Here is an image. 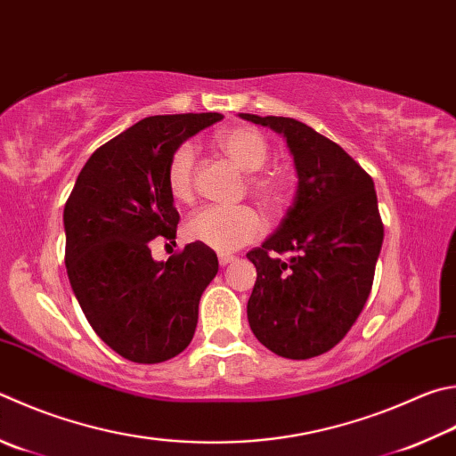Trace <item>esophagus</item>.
I'll return each mask as SVG.
<instances>
[{
	"mask_svg": "<svg viewBox=\"0 0 456 456\" xmlns=\"http://www.w3.org/2000/svg\"><path fill=\"white\" fill-rule=\"evenodd\" d=\"M233 261H235V256H233V255H229V253H219V265H221V267H225V265L233 263Z\"/></svg>",
	"mask_w": 456,
	"mask_h": 456,
	"instance_id": "34e87169",
	"label": "esophagus"
}]
</instances>
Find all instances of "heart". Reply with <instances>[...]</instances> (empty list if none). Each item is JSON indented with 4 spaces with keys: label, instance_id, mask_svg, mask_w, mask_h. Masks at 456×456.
Here are the masks:
<instances>
[{
    "label": "heart",
    "instance_id": "1",
    "mask_svg": "<svg viewBox=\"0 0 456 456\" xmlns=\"http://www.w3.org/2000/svg\"><path fill=\"white\" fill-rule=\"evenodd\" d=\"M219 147L229 159L247 173H256L269 159V143L259 131L251 127L225 129L217 135ZM195 147L183 143L173 151L167 165V187L175 201L187 203L193 197ZM253 191L267 203L281 200V185L275 179L255 177ZM265 231V221L253 207H221L209 205L193 213L185 223V235L195 243L211 247L215 251H235L255 241Z\"/></svg>",
    "mask_w": 456,
    "mask_h": 456
}]
</instances>
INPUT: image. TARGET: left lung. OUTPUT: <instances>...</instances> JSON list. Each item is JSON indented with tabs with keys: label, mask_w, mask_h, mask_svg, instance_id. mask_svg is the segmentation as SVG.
Listing matches in <instances>:
<instances>
[{
	"label": "left lung",
	"mask_w": 456,
	"mask_h": 456,
	"mask_svg": "<svg viewBox=\"0 0 456 456\" xmlns=\"http://www.w3.org/2000/svg\"><path fill=\"white\" fill-rule=\"evenodd\" d=\"M239 118L283 135L297 175L285 219L247 253L256 269L247 319L279 357H317L349 333L369 299L383 247L375 183L343 147L301 121ZM277 252L294 256L283 262Z\"/></svg>",
	"instance_id": "obj_1"
}]
</instances>
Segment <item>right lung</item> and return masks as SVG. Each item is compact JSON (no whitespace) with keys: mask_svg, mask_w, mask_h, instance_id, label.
<instances>
[{"mask_svg":"<svg viewBox=\"0 0 456 456\" xmlns=\"http://www.w3.org/2000/svg\"><path fill=\"white\" fill-rule=\"evenodd\" d=\"M221 113L153 115L89 157L63 209L65 267L81 311L103 343L143 365L191 343L201 295L219 271L201 243L155 261V237L175 239L167 187L173 151Z\"/></svg>","mask_w":456,"mask_h":456,"instance_id":"obj_1","label":"right lung"}]
</instances>
